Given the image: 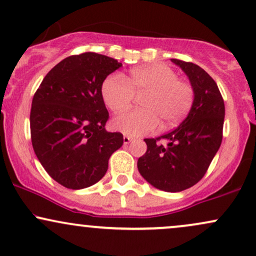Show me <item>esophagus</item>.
Returning a JSON list of instances; mask_svg holds the SVG:
<instances>
[{
    "label": "esophagus",
    "instance_id": "34e87169",
    "mask_svg": "<svg viewBox=\"0 0 256 256\" xmlns=\"http://www.w3.org/2000/svg\"><path fill=\"white\" fill-rule=\"evenodd\" d=\"M122 140H124V144L128 146V143H130L131 140H132V137H130V136H124V137H122Z\"/></svg>",
    "mask_w": 256,
    "mask_h": 256
}]
</instances>
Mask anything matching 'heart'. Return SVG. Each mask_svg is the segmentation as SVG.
I'll return each mask as SVG.
<instances>
[{"label":"heart","instance_id":"b5f03b06","mask_svg":"<svg viewBox=\"0 0 256 256\" xmlns=\"http://www.w3.org/2000/svg\"><path fill=\"white\" fill-rule=\"evenodd\" d=\"M102 98L113 113L130 107L134 95L142 96L140 110L126 112L112 120V128L128 136L150 134L161 122L162 128L178 125L194 101V90L179 80L174 70L166 64H149L132 70L130 76L114 73L102 83Z\"/></svg>","mask_w":256,"mask_h":256}]
</instances>
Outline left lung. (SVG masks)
<instances>
[{
    "mask_svg": "<svg viewBox=\"0 0 256 256\" xmlns=\"http://www.w3.org/2000/svg\"><path fill=\"white\" fill-rule=\"evenodd\" d=\"M189 78L194 101L177 128L158 138H146V152L137 161L140 176L158 190L178 192L195 185L212 162L222 140L225 106L218 85L204 68L171 58ZM169 142L167 146L158 143Z\"/></svg>",
    "mask_w": 256,
    "mask_h": 256,
    "instance_id": "obj_1",
    "label": "left lung"
}]
</instances>
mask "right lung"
Listing matches in <instances>:
<instances>
[{
  "label": "right lung",
  "mask_w": 256,
  "mask_h": 256,
  "mask_svg": "<svg viewBox=\"0 0 256 256\" xmlns=\"http://www.w3.org/2000/svg\"><path fill=\"white\" fill-rule=\"evenodd\" d=\"M96 52L64 58L38 88L30 114L34 154L58 184L78 190L106 174L108 160L122 146L120 132H108L102 83L122 67Z\"/></svg>",
  "instance_id": "obj_1"
}]
</instances>
